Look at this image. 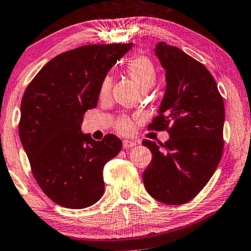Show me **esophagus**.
<instances>
[{
	"instance_id": "1",
	"label": "esophagus",
	"mask_w": 251,
	"mask_h": 251,
	"mask_svg": "<svg viewBox=\"0 0 251 251\" xmlns=\"http://www.w3.org/2000/svg\"><path fill=\"white\" fill-rule=\"evenodd\" d=\"M135 146H136V142H134V141H130V140L123 141V148H124V149H130V148Z\"/></svg>"
}]
</instances>
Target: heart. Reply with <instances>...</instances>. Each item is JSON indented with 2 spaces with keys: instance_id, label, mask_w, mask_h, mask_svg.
Wrapping results in <instances>:
<instances>
[{
  "instance_id": "heart-1",
  "label": "heart",
  "mask_w": 251,
  "mask_h": 251,
  "mask_svg": "<svg viewBox=\"0 0 251 251\" xmlns=\"http://www.w3.org/2000/svg\"><path fill=\"white\" fill-rule=\"evenodd\" d=\"M126 74L142 91H147L154 85L157 80V68L149 56L140 54L130 58L125 66ZM112 87L111 77L105 76L101 82L99 97L102 100L109 98ZM134 128V122L127 116H122L115 123V129L122 134H128Z\"/></svg>"
}]
</instances>
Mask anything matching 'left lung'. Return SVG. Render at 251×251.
Instances as JSON below:
<instances>
[{"label": "left lung", "instance_id": "1", "mask_svg": "<svg viewBox=\"0 0 251 251\" xmlns=\"http://www.w3.org/2000/svg\"><path fill=\"white\" fill-rule=\"evenodd\" d=\"M156 55L166 70L165 97L150 129L166 130L161 148L143 140L152 160L143 173L147 191L167 204H183L204 188L224 149V101L202 63L178 48L159 42Z\"/></svg>", "mask_w": 251, "mask_h": 251}]
</instances>
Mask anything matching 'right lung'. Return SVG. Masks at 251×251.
<instances>
[{
    "label": "right lung",
    "instance_id": "1",
    "mask_svg": "<svg viewBox=\"0 0 251 251\" xmlns=\"http://www.w3.org/2000/svg\"><path fill=\"white\" fill-rule=\"evenodd\" d=\"M84 45L50 60L28 84L20 105L19 136L37 184L53 202L82 209L103 196V167L122 150L107 134L94 141L80 130L97 107L101 82L132 48Z\"/></svg>",
    "mask_w": 251,
    "mask_h": 251
}]
</instances>
